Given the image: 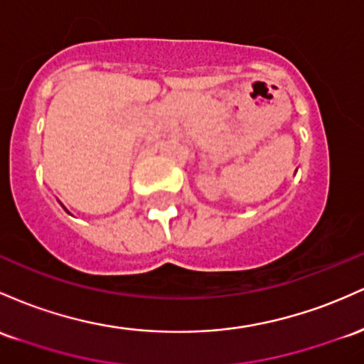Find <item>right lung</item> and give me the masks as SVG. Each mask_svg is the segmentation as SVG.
<instances>
[{"mask_svg":"<svg viewBox=\"0 0 364 364\" xmlns=\"http://www.w3.org/2000/svg\"><path fill=\"white\" fill-rule=\"evenodd\" d=\"M61 206H63V204H61ZM65 208V206H63ZM65 211H67V208H65Z\"/></svg>","mask_w":364,"mask_h":364,"instance_id":"right-lung-1","label":"right lung"}]
</instances>
